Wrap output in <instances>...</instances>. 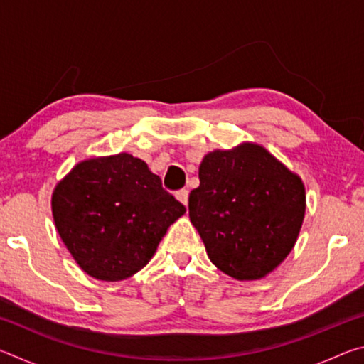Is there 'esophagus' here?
<instances>
[{
	"instance_id": "esophagus-1",
	"label": "esophagus",
	"mask_w": 364,
	"mask_h": 364,
	"mask_svg": "<svg viewBox=\"0 0 364 364\" xmlns=\"http://www.w3.org/2000/svg\"><path fill=\"white\" fill-rule=\"evenodd\" d=\"M175 196H176V199L180 200L183 205H188V197H189L188 189H181V191H178V193H176Z\"/></svg>"
}]
</instances>
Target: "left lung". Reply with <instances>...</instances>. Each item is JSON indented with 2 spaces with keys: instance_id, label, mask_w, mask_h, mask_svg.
I'll list each match as a JSON object with an SVG mask.
<instances>
[{
  "instance_id": "obj_1",
  "label": "left lung",
  "mask_w": 364,
  "mask_h": 364,
  "mask_svg": "<svg viewBox=\"0 0 364 364\" xmlns=\"http://www.w3.org/2000/svg\"><path fill=\"white\" fill-rule=\"evenodd\" d=\"M189 194L191 223L210 262L237 281L268 276L291 254L305 218L301 178L257 143L215 149Z\"/></svg>"
}]
</instances>
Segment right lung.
<instances>
[{"label":"right lung","instance_id":"add662e5","mask_svg":"<svg viewBox=\"0 0 364 364\" xmlns=\"http://www.w3.org/2000/svg\"><path fill=\"white\" fill-rule=\"evenodd\" d=\"M56 230L91 278L115 282L143 269L186 208L144 160L128 152L80 162L53 191Z\"/></svg>","mask_w":364,"mask_h":364}]
</instances>
